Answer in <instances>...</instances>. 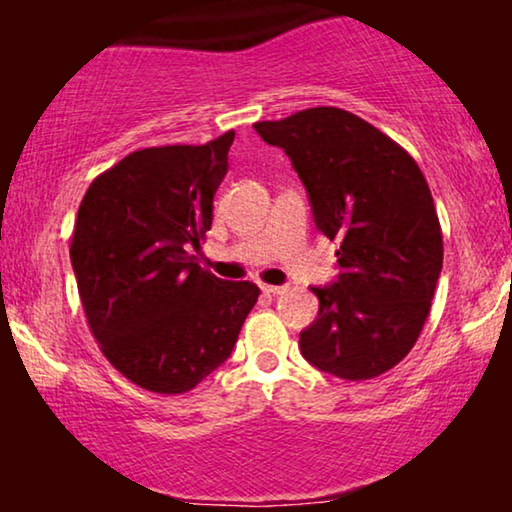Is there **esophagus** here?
I'll return each mask as SVG.
<instances>
[{
  "instance_id": "1",
  "label": "esophagus",
  "mask_w": 512,
  "mask_h": 512,
  "mask_svg": "<svg viewBox=\"0 0 512 512\" xmlns=\"http://www.w3.org/2000/svg\"><path fill=\"white\" fill-rule=\"evenodd\" d=\"M263 291L270 293V296H279V293L286 291V286H277V284H263Z\"/></svg>"
}]
</instances>
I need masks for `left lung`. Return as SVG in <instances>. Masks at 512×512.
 <instances>
[{
  "mask_svg": "<svg viewBox=\"0 0 512 512\" xmlns=\"http://www.w3.org/2000/svg\"><path fill=\"white\" fill-rule=\"evenodd\" d=\"M254 128L291 158L314 226L340 242L338 279L312 286L319 314L300 333V352L342 380L387 373L415 347L443 270V233L422 170L394 139L338 107Z\"/></svg>",
  "mask_w": 512,
  "mask_h": 512,
  "instance_id": "obj_1",
  "label": "left lung"
}]
</instances>
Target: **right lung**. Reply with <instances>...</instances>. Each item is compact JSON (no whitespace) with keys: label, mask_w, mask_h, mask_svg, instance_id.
Returning a JSON list of instances; mask_svg holds the SVG:
<instances>
[{"label":"right lung","mask_w":512,"mask_h":512,"mask_svg":"<svg viewBox=\"0 0 512 512\" xmlns=\"http://www.w3.org/2000/svg\"><path fill=\"white\" fill-rule=\"evenodd\" d=\"M233 139L228 130L202 146L132 151L79 205L69 256L88 326L111 366L146 391L198 387L233 352L261 293L186 251L212 228Z\"/></svg>","instance_id":"add662e5"}]
</instances>
